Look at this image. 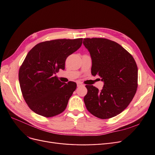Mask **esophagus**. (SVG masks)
I'll use <instances>...</instances> for the list:
<instances>
[{
  "mask_svg": "<svg viewBox=\"0 0 155 155\" xmlns=\"http://www.w3.org/2000/svg\"><path fill=\"white\" fill-rule=\"evenodd\" d=\"M77 86L78 87H81V86H83V84L80 83H77Z\"/></svg>",
  "mask_w": 155,
  "mask_h": 155,
  "instance_id": "1",
  "label": "esophagus"
}]
</instances>
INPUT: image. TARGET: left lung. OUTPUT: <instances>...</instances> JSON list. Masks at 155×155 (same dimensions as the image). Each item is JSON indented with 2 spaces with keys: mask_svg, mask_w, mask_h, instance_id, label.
<instances>
[{
  "mask_svg": "<svg viewBox=\"0 0 155 155\" xmlns=\"http://www.w3.org/2000/svg\"><path fill=\"white\" fill-rule=\"evenodd\" d=\"M83 45L91 56L92 75L99 76L104 83L101 91L93 85H86L85 106L97 118H112L127 107L137 92V63L133 56L114 41L85 38Z\"/></svg>",
  "mask_w": 155,
  "mask_h": 155,
  "instance_id": "obj_1",
  "label": "left lung"
}]
</instances>
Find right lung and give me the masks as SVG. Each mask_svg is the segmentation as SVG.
<instances>
[{"label":"right lung","mask_w":155,"mask_h":155,"mask_svg":"<svg viewBox=\"0 0 155 155\" xmlns=\"http://www.w3.org/2000/svg\"><path fill=\"white\" fill-rule=\"evenodd\" d=\"M82 38L55 39L36 45L25 59L18 72L23 97L36 114L52 117L63 112L77 85L61 82L55 76L64 69L65 61L81 47Z\"/></svg>","instance_id":"add662e5"}]
</instances>
